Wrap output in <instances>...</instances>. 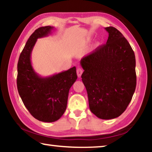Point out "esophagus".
Segmentation results:
<instances>
[{
    "label": "esophagus",
    "mask_w": 152,
    "mask_h": 152,
    "mask_svg": "<svg viewBox=\"0 0 152 152\" xmlns=\"http://www.w3.org/2000/svg\"><path fill=\"white\" fill-rule=\"evenodd\" d=\"M76 72H77V75H78V76L80 78V77L81 76L82 72H83V70H82V68H77V70H76Z\"/></svg>",
    "instance_id": "34e87169"
}]
</instances>
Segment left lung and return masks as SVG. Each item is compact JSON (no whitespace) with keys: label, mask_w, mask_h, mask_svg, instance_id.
Returning a JSON list of instances; mask_svg holds the SVG:
<instances>
[{"label":"left lung","mask_w":152,"mask_h":152,"mask_svg":"<svg viewBox=\"0 0 152 152\" xmlns=\"http://www.w3.org/2000/svg\"><path fill=\"white\" fill-rule=\"evenodd\" d=\"M106 44L80 60L82 80L91 112L102 119L119 117L132 101L136 87L135 57L127 40L113 27Z\"/></svg>","instance_id":"1"}]
</instances>
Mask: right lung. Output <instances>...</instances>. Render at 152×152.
Returning a JSON list of instances; mask_svg holds the SVG:
<instances>
[{
    "mask_svg": "<svg viewBox=\"0 0 152 152\" xmlns=\"http://www.w3.org/2000/svg\"><path fill=\"white\" fill-rule=\"evenodd\" d=\"M53 27L38 28L30 36L20 53L17 64V84L25 107L36 119L54 122L62 116L68 102L69 91L77 79L76 67L48 77L33 70L31 56L38 38L50 34Z\"/></svg>",
    "mask_w": 152,
    "mask_h": 152,
    "instance_id": "add662e5",
    "label": "right lung"
}]
</instances>
